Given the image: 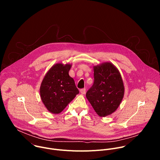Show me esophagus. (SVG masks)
I'll return each instance as SVG.
<instances>
[{
  "label": "esophagus",
  "mask_w": 160,
  "mask_h": 160,
  "mask_svg": "<svg viewBox=\"0 0 160 160\" xmlns=\"http://www.w3.org/2000/svg\"><path fill=\"white\" fill-rule=\"evenodd\" d=\"M80 91V93L82 94H85V88H82Z\"/></svg>",
  "instance_id": "34e87169"
}]
</instances>
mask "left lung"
I'll return each instance as SVG.
<instances>
[{
  "label": "left lung",
  "instance_id": "obj_1",
  "mask_svg": "<svg viewBox=\"0 0 160 160\" xmlns=\"http://www.w3.org/2000/svg\"><path fill=\"white\" fill-rule=\"evenodd\" d=\"M94 84L86 93V98L101 117L116 111L125 93L121 74L111 62L93 66Z\"/></svg>",
  "mask_w": 160,
  "mask_h": 160
}]
</instances>
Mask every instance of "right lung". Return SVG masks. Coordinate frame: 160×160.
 <instances>
[{"label":"right lung","mask_w":160,"mask_h":160,"mask_svg":"<svg viewBox=\"0 0 160 160\" xmlns=\"http://www.w3.org/2000/svg\"><path fill=\"white\" fill-rule=\"evenodd\" d=\"M72 64H54L44 76L40 94L45 107L51 113L59 114L79 94L75 81L69 75Z\"/></svg>","instance_id":"1"}]
</instances>
